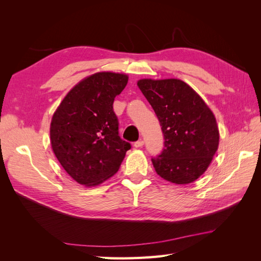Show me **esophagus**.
Masks as SVG:
<instances>
[{
  "mask_svg": "<svg viewBox=\"0 0 261 261\" xmlns=\"http://www.w3.org/2000/svg\"><path fill=\"white\" fill-rule=\"evenodd\" d=\"M134 146H135L136 148H140V147H143V146H144V140H143V139H139L138 141H136L135 144H134Z\"/></svg>",
  "mask_w": 261,
  "mask_h": 261,
  "instance_id": "obj_1",
  "label": "esophagus"
}]
</instances>
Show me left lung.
I'll list each match as a JSON object with an SVG mask.
<instances>
[{
	"label": "left lung",
	"mask_w": 261,
	"mask_h": 261,
	"mask_svg": "<svg viewBox=\"0 0 261 261\" xmlns=\"http://www.w3.org/2000/svg\"><path fill=\"white\" fill-rule=\"evenodd\" d=\"M164 136L162 152L151 161L158 175L189 184L208 169L219 146L216 117L192 87L179 80H140Z\"/></svg>",
	"instance_id": "8db88e82"
}]
</instances>
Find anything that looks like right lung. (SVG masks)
Returning a JSON list of instances; mask_svg holds the SVG:
<instances>
[{"label":"right lung","instance_id":"right-lung-1","mask_svg":"<svg viewBox=\"0 0 261 261\" xmlns=\"http://www.w3.org/2000/svg\"><path fill=\"white\" fill-rule=\"evenodd\" d=\"M127 82L125 74H93L78 83L53 114V152L77 183L96 186L113 176L132 147L118 135L113 111L114 98Z\"/></svg>","mask_w":261,"mask_h":261}]
</instances>
